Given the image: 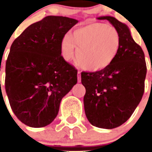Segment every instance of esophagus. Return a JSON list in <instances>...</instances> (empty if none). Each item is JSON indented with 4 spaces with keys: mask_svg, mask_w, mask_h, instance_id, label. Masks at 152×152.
I'll use <instances>...</instances> for the list:
<instances>
[{
    "mask_svg": "<svg viewBox=\"0 0 152 152\" xmlns=\"http://www.w3.org/2000/svg\"><path fill=\"white\" fill-rule=\"evenodd\" d=\"M77 77H78V82H81V75H80V72H78L77 73Z\"/></svg>",
    "mask_w": 152,
    "mask_h": 152,
    "instance_id": "obj_1",
    "label": "esophagus"
}]
</instances>
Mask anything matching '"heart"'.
<instances>
[{
	"mask_svg": "<svg viewBox=\"0 0 152 152\" xmlns=\"http://www.w3.org/2000/svg\"><path fill=\"white\" fill-rule=\"evenodd\" d=\"M121 36L112 25L92 23L78 27L61 42V52L66 61L72 59L76 51L77 64L83 69L97 72L106 69L118 57Z\"/></svg>",
	"mask_w": 152,
	"mask_h": 152,
	"instance_id": "1",
	"label": "heart"
}]
</instances>
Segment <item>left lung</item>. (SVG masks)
Segmentation results:
<instances>
[{
  "instance_id": "left-lung-1",
  "label": "left lung",
  "mask_w": 152,
  "mask_h": 152,
  "mask_svg": "<svg viewBox=\"0 0 152 152\" xmlns=\"http://www.w3.org/2000/svg\"><path fill=\"white\" fill-rule=\"evenodd\" d=\"M116 27L121 47L114 61L106 69L81 73L86 89L83 105L86 117L95 127L111 129L131 117L144 91L147 66L141 47L133 40L125 23L112 16H100Z\"/></svg>"
}]
</instances>
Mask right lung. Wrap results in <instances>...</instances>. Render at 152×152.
<instances>
[{
    "instance_id": "obj_1",
    "label": "right lung",
    "mask_w": 152,
    "mask_h": 152,
    "mask_svg": "<svg viewBox=\"0 0 152 152\" xmlns=\"http://www.w3.org/2000/svg\"><path fill=\"white\" fill-rule=\"evenodd\" d=\"M77 23L49 15L30 25L11 46L5 91L13 113L27 126L50 125L63 97L77 83V70L61 52L62 39Z\"/></svg>"
}]
</instances>
